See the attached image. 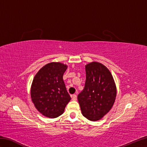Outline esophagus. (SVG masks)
I'll use <instances>...</instances> for the list:
<instances>
[{"label":"esophagus","mask_w":147,"mask_h":147,"mask_svg":"<svg viewBox=\"0 0 147 147\" xmlns=\"http://www.w3.org/2000/svg\"><path fill=\"white\" fill-rule=\"evenodd\" d=\"M71 97H72V99H73V100H77V96H76V94L72 95Z\"/></svg>","instance_id":"1"}]
</instances>
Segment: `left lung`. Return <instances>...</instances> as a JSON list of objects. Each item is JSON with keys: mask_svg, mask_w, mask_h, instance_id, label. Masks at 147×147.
I'll list each match as a JSON object with an SVG mask.
<instances>
[{"mask_svg": "<svg viewBox=\"0 0 147 147\" xmlns=\"http://www.w3.org/2000/svg\"><path fill=\"white\" fill-rule=\"evenodd\" d=\"M86 82L78 95L84 117L100 120L111 110L116 96V86L110 71L102 64L92 62L85 65Z\"/></svg>", "mask_w": 147, "mask_h": 147, "instance_id": "left-lung-1", "label": "left lung"}]
</instances>
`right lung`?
Wrapping results in <instances>:
<instances>
[{"label": "right lung", "mask_w": 147, "mask_h": 147, "mask_svg": "<svg viewBox=\"0 0 147 147\" xmlns=\"http://www.w3.org/2000/svg\"><path fill=\"white\" fill-rule=\"evenodd\" d=\"M67 65L51 62L36 73L31 87V97L40 113L49 118L63 114L71 96L65 88L63 74Z\"/></svg>", "instance_id": "obj_1"}]
</instances>
